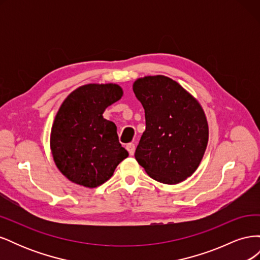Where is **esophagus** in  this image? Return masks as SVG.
Masks as SVG:
<instances>
[{"label": "esophagus", "mask_w": 260, "mask_h": 260, "mask_svg": "<svg viewBox=\"0 0 260 260\" xmlns=\"http://www.w3.org/2000/svg\"><path fill=\"white\" fill-rule=\"evenodd\" d=\"M125 148H127V151L129 152L130 155H133L135 154V151H136V145L133 143H129L127 144V146H125Z\"/></svg>", "instance_id": "esophagus-1"}]
</instances>
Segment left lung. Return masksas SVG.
I'll use <instances>...</instances> for the list:
<instances>
[{"instance_id":"1","label":"left lung","mask_w":260,"mask_h":260,"mask_svg":"<svg viewBox=\"0 0 260 260\" xmlns=\"http://www.w3.org/2000/svg\"><path fill=\"white\" fill-rule=\"evenodd\" d=\"M145 112V131L136 159L146 174L176 184L198 169L208 142V124L200 103L178 82L148 76L133 83Z\"/></svg>"}]
</instances>
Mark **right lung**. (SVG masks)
I'll return each mask as SVG.
<instances>
[{"label": "right lung", "mask_w": 260, "mask_h": 260, "mask_svg": "<svg viewBox=\"0 0 260 260\" xmlns=\"http://www.w3.org/2000/svg\"><path fill=\"white\" fill-rule=\"evenodd\" d=\"M121 96L117 84H86L62 102L52 127L51 149L57 168L72 182L96 187L128 157L116 124L103 118L105 109Z\"/></svg>", "instance_id": "add662e5"}]
</instances>
